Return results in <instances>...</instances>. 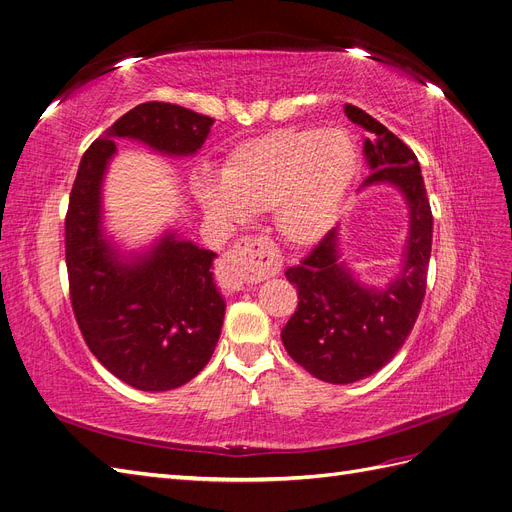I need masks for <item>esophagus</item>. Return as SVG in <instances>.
I'll use <instances>...</instances> for the list:
<instances>
[{
  "instance_id": "34e87169",
  "label": "esophagus",
  "mask_w": 512,
  "mask_h": 512,
  "mask_svg": "<svg viewBox=\"0 0 512 512\" xmlns=\"http://www.w3.org/2000/svg\"><path fill=\"white\" fill-rule=\"evenodd\" d=\"M280 256L269 239L243 237L220 256L218 282L224 290L237 292L280 271Z\"/></svg>"
}]
</instances>
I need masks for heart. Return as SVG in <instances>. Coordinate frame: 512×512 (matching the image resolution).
<instances>
[{
    "label": "heart",
    "mask_w": 512,
    "mask_h": 512,
    "mask_svg": "<svg viewBox=\"0 0 512 512\" xmlns=\"http://www.w3.org/2000/svg\"><path fill=\"white\" fill-rule=\"evenodd\" d=\"M356 166L359 153L344 130H277L232 149L222 181L205 179L200 200L228 228L247 211L271 209L284 241L312 245L335 224Z\"/></svg>",
    "instance_id": "obj_1"
}]
</instances>
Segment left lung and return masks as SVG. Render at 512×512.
Wrapping results in <instances>:
<instances>
[{"instance_id":"left-lung-1","label":"left lung","mask_w":512,"mask_h":512,"mask_svg":"<svg viewBox=\"0 0 512 512\" xmlns=\"http://www.w3.org/2000/svg\"><path fill=\"white\" fill-rule=\"evenodd\" d=\"M346 115L363 128L371 173L363 185L393 183L410 207L404 271L386 288H365L337 262V235L329 230L286 280L297 286L299 305L282 329L292 361L324 382L348 384L367 378L404 346L421 312L431 256L433 215L414 151L361 108Z\"/></svg>"}]
</instances>
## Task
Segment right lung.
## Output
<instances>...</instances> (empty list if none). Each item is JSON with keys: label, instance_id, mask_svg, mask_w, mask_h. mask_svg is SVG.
<instances>
[{"label": "right lung", "instance_id": "1", "mask_svg": "<svg viewBox=\"0 0 512 512\" xmlns=\"http://www.w3.org/2000/svg\"><path fill=\"white\" fill-rule=\"evenodd\" d=\"M213 117L168 102L121 115L83 153L66 213L72 312L85 344L113 376L141 391H170L203 369L220 339L226 303L213 284V252L166 235L145 256L121 262L100 230V188L115 138H136L168 156L196 153Z\"/></svg>", "mask_w": 512, "mask_h": 512}]
</instances>
